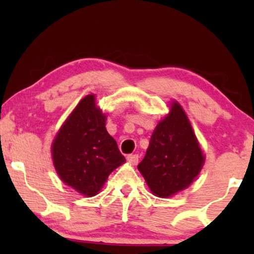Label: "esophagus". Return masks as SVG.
<instances>
[{
  "label": "esophagus",
  "instance_id": "34e87169",
  "mask_svg": "<svg viewBox=\"0 0 254 254\" xmlns=\"http://www.w3.org/2000/svg\"><path fill=\"white\" fill-rule=\"evenodd\" d=\"M127 161L128 163H130L131 165H136L138 163V155H128L127 156Z\"/></svg>",
  "mask_w": 254,
  "mask_h": 254
}]
</instances>
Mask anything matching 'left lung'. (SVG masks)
Here are the masks:
<instances>
[{
	"label": "left lung",
	"instance_id": "obj_1",
	"mask_svg": "<svg viewBox=\"0 0 254 254\" xmlns=\"http://www.w3.org/2000/svg\"><path fill=\"white\" fill-rule=\"evenodd\" d=\"M204 161L189 117L177 100H171L169 113L152 131L138 171L154 195L171 197L192 185Z\"/></svg>",
	"mask_w": 254,
	"mask_h": 254
}]
</instances>
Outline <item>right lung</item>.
I'll use <instances>...</instances> for the list:
<instances>
[{
  "mask_svg": "<svg viewBox=\"0 0 254 254\" xmlns=\"http://www.w3.org/2000/svg\"><path fill=\"white\" fill-rule=\"evenodd\" d=\"M106 113L93 93L79 100L58 130L51 145L59 178L82 195H97L111 172L126 159L106 130Z\"/></svg>",
  "mask_w": 254,
  "mask_h": 254,
  "instance_id": "add662e5",
  "label": "right lung"
}]
</instances>
